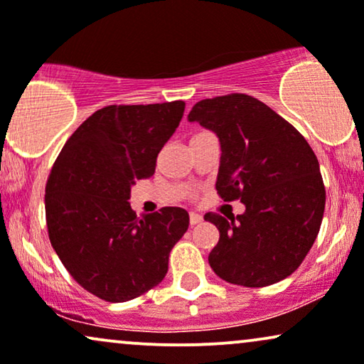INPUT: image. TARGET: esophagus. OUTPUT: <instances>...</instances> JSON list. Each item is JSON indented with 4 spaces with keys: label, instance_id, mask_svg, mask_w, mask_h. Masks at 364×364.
I'll return each mask as SVG.
<instances>
[{
    "label": "esophagus",
    "instance_id": "obj_1",
    "mask_svg": "<svg viewBox=\"0 0 364 364\" xmlns=\"http://www.w3.org/2000/svg\"><path fill=\"white\" fill-rule=\"evenodd\" d=\"M201 222H203V216L198 215V213H190V225H191V227H195V225L201 223Z\"/></svg>",
    "mask_w": 364,
    "mask_h": 364
}]
</instances>
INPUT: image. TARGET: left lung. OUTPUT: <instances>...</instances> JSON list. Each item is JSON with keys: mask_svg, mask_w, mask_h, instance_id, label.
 <instances>
[{"mask_svg": "<svg viewBox=\"0 0 364 364\" xmlns=\"http://www.w3.org/2000/svg\"><path fill=\"white\" fill-rule=\"evenodd\" d=\"M188 119L220 139L216 193L245 205V213L228 218L205 215L220 232L208 255L213 272L243 287L289 277L323 222L326 190L314 151L292 124L247 94L200 100Z\"/></svg>", "mask_w": 364, "mask_h": 364, "instance_id": "obj_1", "label": "left lung"}]
</instances>
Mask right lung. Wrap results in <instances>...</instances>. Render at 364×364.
I'll use <instances>...</instances> for the list:
<instances>
[{"label":"right lung","mask_w":364,"mask_h":364,"mask_svg":"<svg viewBox=\"0 0 364 364\" xmlns=\"http://www.w3.org/2000/svg\"><path fill=\"white\" fill-rule=\"evenodd\" d=\"M185 102L107 105L68 137L45 186L50 243L68 274L107 302L156 287L188 211L164 206L139 218L131 186L154 174L159 151L176 131Z\"/></svg>","instance_id":"add662e5"}]
</instances>
